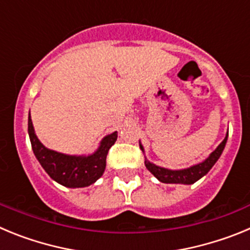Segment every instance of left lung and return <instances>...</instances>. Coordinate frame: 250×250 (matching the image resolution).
I'll return each mask as SVG.
<instances>
[{"mask_svg":"<svg viewBox=\"0 0 250 250\" xmlns=\"http://www.w3.org/2000/svg\"><path fill=\"white\" fill-rule=\"evenodd\" d=\"M227 140H228V134L225 135L224 140L219 144V146L216 147L210 155L208 156L204 161L202 163H198V164L193 165L190 167H187V169L182 170H170L165 169V167H158V165L150 163L147 159H145V167L149 170L152 175L158 179L159 182L165 183V184H194L195 182H198L200 178H203L204 175H207L208 171L214 167L218 159L222 155L223 150H224L225 144H227ZM140 149L144 152V146L140 144Z\"/></svg>","mask_w":250,"mask_h":250,"instance_id":"left-lung-1","label":"left lung"}]
</instances>
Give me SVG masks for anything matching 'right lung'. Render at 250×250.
Returning <instances> with one entry per match:
<instances>
[{"label": "right lung", "mask_w": 250, "mask_h": 250, "mask_svg": "<svg viewBox=\"0 0 250 250\" xmlns=\"http://www.w3.org/2000/svg\"><path fill=\"white\" fill-rule=\"evenodd\" d=\"M28 136L34 154L41 167L55 182L67 188H85L94 184L103 176L106 167V156L118 139V131L106 135L98 150L90 155H67L47 149L35 134L28 115Z\"/></svg>", "instance_id": "right-lung-1"}]
</instances>
